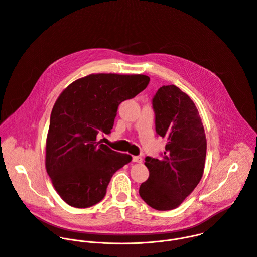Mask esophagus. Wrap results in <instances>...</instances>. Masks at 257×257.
<instances>
[{
    "label": "esophagus",
    "instance_id": "1",
    "mask_svg": "<svg viewBox=\"0 0 257 257\" xmlns=\"http://www.w3.org/2000/svg\"><path fill=\"white\" fill-rule=\"evenodd\" d=\"M132 162H134V163H141L142 159H141V157L135 156V157H132Z\"/></svg>",
    "mask_w": 257,
    "mask_h": 257
}]
</instances>
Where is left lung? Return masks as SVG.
<instances>
[{
  "label": "left lung",
  "mask_w": 257,
  "mask_h": 257,
  "mask_svg": "<svg viewBox=\"0 0 257 257\" xmlns=\"http://www.w3.org/2000/svg\"><path fill=\"white\" fill-rule=\"evenodd\" d=\"M157 134L167 140L162 158H145L150 177L140 197L157 210L178 207L198 185L206 157V137L192 99L175 85H164L153 98Z\"/></svg>",
  "instance_id": "obj_1"
}]
</instances>
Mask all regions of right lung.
Segmentation results:
<instances>
[{"instance_id": "right-lung-1", "label": "right lung", "mask_w": 257, "mask_h": 257, "mask_svg": "<svg viewBox=\"0 0 257 257\" xmlns=\"http://www.w3.org/2000/svg\"><path fill=\"white\" fill-rule=\"evenodd\" d=\"M141 74H90L72 82L56 100L46 144V169L61 198L86 208L106 193L113 175L132 158L97 141L111 133L119 104L149 85Z\"/></svg>"}]
</instances>
